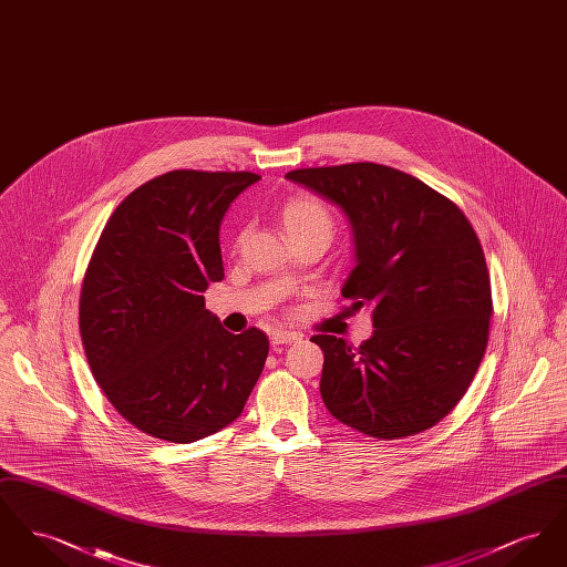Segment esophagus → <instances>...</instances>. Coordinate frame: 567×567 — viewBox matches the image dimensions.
I'll use <instances>...</instances> for the list:
<instances>
[{
    "label": "esophagus",
    "mask_w": 567,
    "mask_h": 567,
    "mask_svg": "<svg viewBox=\"0 0 567 567\" xmlns=\"http://www.w3.org/2000/svg\"><path fill=\"white\" fill-rule=\"evenodd\" d=\"M270 340L274 347H282V344H291V342H297V340H299V333H293V331H285V329H276V331L271 333Z\"/></svg>",
    "instance_id": "34e87169"
}]
</instances>
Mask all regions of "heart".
Returning a JSON list of instances; mask_svg holds the SVG:
<instances>
[{
	"label": "heart",
	"mask_w": 567,
	"mask_h": 567,
	"mask_svg": "<svg viewBox=\"0 0 567 567\" xmlns=\"http://www.w3.org/2000/svg\"><path fill=\"white\" fill-rule=\"evenodd\" d=\"M280 223L287 240L301 236H321L327 243L333 236V216L327 204L315 195H299L285 204Z\"/></svg>",
	"instance_id": "obj_1"
}]
</instances>
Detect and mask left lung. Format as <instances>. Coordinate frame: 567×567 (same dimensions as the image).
Listing matches in <instances>:
<instances>
[{"instance_id":"8db88e82","label":"left lung","mask_w":567,"mask_h":567,"mask_svg":"<svg viewBox=\"0 0 567 567\" xmlns=\"http://www.w3.org/2000/svg\"><path fill=\"white\" fill-rule=\"evenodd\" d=\"M289 181L351 218L357 266L347 312L372 310L361 347L319 333L321 395L357 432L400 440L440 423L478 372L493 315L481 240L455 202L389 165L303 167Z\"/></svg>"}]
</instances>
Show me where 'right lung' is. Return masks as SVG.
<instances>
[{"mask_svg": "<svg viewBox=\"0 0 567 567\" xmlns=\"http://www.w3.org/2000/svg\"><path fill=\"white\" fill-rule=\"evenodd\" d=\"M261 176L174 169L132 190L110 215L82 278L79 324L93 378L146 435L189 444L234 423L270 342L223 329L206 310L223 280L218 227Z\"/></svg>", "mask_w": 567, "mask_h": 567, "instance_id": "1", "label": "right lung"}]
</instances>
